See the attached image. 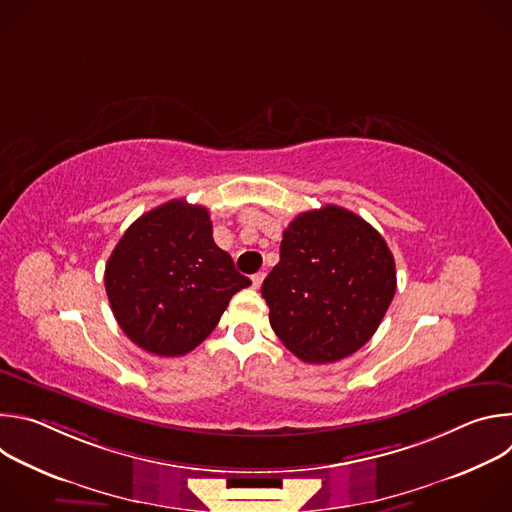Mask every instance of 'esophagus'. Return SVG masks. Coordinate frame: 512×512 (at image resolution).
Wrapping results in <instances>:
<instances>
[{
  "label": "esophagus",
  "mask_w": 512,
  "mask_h": 512,
  "mask_svg": "<svg viewBox=\"0 0 512 512\" xmlns=\"http://www.w3.org/2000/svg\"><path fill=\"white\" fill-rule=\"evenodd\" d=\"M263 279H265V273H263V271L255 273V275L251 277V281H253V287H255V289H259V287H261V283H263Z\"/></svg>",
  "instance_id": "1"
}]
</instances>
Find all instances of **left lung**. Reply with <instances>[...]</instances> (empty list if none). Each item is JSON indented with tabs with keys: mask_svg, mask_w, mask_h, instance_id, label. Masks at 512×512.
Instances as JSON below:
<instances>
[{
	"mask_svg": "<svg viewBox=\"0 0 512 512\" xmlns=\"http://www.w3.org/2000/svg\"><path fill=\"white\" fill-rule=\"evenodd\" d=\"M395 289L385 239L358 214L326 204L283 231L261 294L285 348L306 362H336L371 340Z\"/></svg>",
	"mask_w": 512,
	"mask_h": 512,
	"instance_id": "1",
	"label": "left lung"
}]
</instances>
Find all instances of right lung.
Listing matches in <instances>:
<instances>
[{
  "mask_svg": "<svg viewBox=\"0 0 512 512\" xmlns=\"http://www.w3.org/2000/svg\"><path fill=\"white\" fill-rule=\"evenodd\" d=\"M212 239L204 206L170 200L141 214L105 267V289L125 336L158 356L194 350L231 298L249 287Z\"/></svg>",
  "mask_w": 512,
  "mask_h": 512,
  "instance_id": "1",
  "label": "right lung"
}]
</instances>
